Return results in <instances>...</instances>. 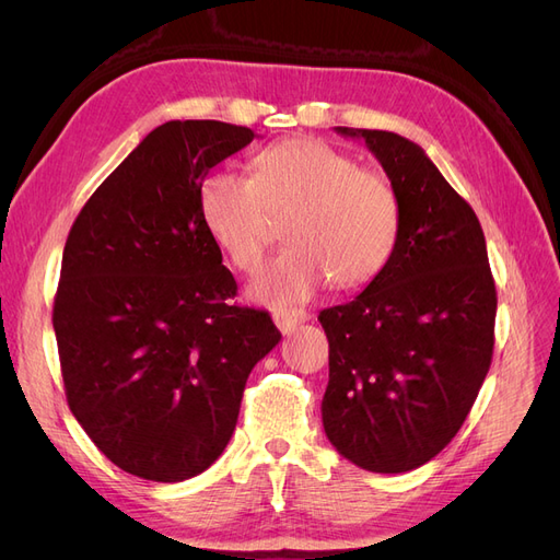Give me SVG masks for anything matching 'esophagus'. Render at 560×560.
Wrapping results in <instances>:
<instances>
[{
    "label": "esophagus",
    "instance_id": "34e87169",
    "mask_svg": "<svg viewBox=\"0 0 560 560\" xmlns=\"http://www.w3.org/2000/svg\"><path fill=\"white\" fill-rule=\"evenodd\" d=\"M311 319V313H306V311H273V322L278 325V329L280 331H284V334H290L296 325H301V322H308Z\"/></svg>",
    "mask_w": 560,
    "mask_h": 560
}]
</instances>
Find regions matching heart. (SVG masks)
Returning <instances> with one entry per match:
<instances>
[{
    "label": "heart",
    "instance_id": "obj_1",
    "mask_svg": "<svg viewBox=\"0 0 560 560\" xmlns=\"http://www.w3.org/2000/svg\"><path fill=\"white\" fill-rule=\"evenodd\" d=\"M252 177L212 171L200 184V217L241 270H254L273 238V214H289L290 247L249 282L266 306H292L329 278L336 287L374 280L393 257L399 202L385 177L325 142L287 140L252 161Z\"/></svg>",
    "mask_w": 560,
    "mask_h": 560
}]
</instances>
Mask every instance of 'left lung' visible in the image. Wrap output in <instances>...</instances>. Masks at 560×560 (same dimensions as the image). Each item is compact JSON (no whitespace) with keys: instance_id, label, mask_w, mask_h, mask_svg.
Instances as JSON below:
<instances>
[{"instance_id":"1","label":"left lung","mask_w":560,"mask_h":560,"mask_svg":"<svg viewBox=\"0 0 560 560\" xmlns=\"http://www.w3.org/2000/svg\"><path fill=\"white\" fill-rule=\"evenodd\" d=\"M378 159L399 202V235L381 273L319 313L329 341L322 425L346 460L411 471L463 428L493 358L495 282L467 200L416 142L336 128Z\"/></svg>"}]
</instances>
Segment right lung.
Returning <instances> with one entry per match:
<instances>
[{
  "instance_id": "1",
  "label": "right lung",
  "mask_w": 560,
  "mask_h": 560,
  "mask_svg": "<svg viewBox=\"0 0 560 560\" xmlns=\"http://www.w3.org/2000/svg\"><path fill=\"white\" fill-rule=\"evenodd\" d=\"M257 135L167 121L97 186L67 235L54 329L67 404L109 460L175 483L224 453L249 371L280 331L233 306L235 284L200 217L210 167Z\"/></svg>"
}]
</instances>
